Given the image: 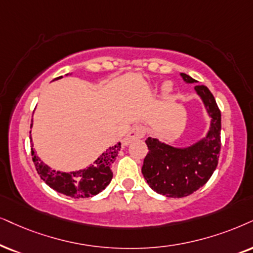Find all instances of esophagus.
<instances>
[{
  "instance_id": "34e87169",
  "label": "esophagus",
  "mask_w": 253,
  "mask_h": 253,
  "mask_svg": "<svg viewBox=\"0 0 253 253\" xmlns=\"http://www.w3.org/2000/svg\"><path fill=\"white\" fill-rule=\"evenodd\" d=\"M146 134V128L142 125H135V126L132 127V129L129 130V133L127 134L126 137H125L124 142L125 145H129L130 142L134 141V140H139L141 137L145 136Z\"/></svg>"
}]
</instances>
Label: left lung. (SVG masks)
Wrapping results in <instances>:
<instances>
[{"instance_id": "1", "label": "left lung", "mask_w": 253, "mask_h": 253, "mask_svg": "<svg viewBox=\"0 0 253 253\" xmlns=\"http://www.w3.org/2000/svg\"><path fill=\"white\" fill-rule=\"evenodd\" d=\"M187 83H196L190 76L181 73ZM211 117L210 130L203 140L188 148L175 147L148 137V154L142 165L147 183L156 193L167 197H184L200 189L211 177L218 165L220 150V111L209 88L195 86Z\"/></svg>"}]
</instances>
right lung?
I'll use <instances>...</instances> for the list:
<instances>
[{"label": "right lung", "mask_w": 253, "mask_h": 253, "mask_svg": "<svg viewBox=\"0 0 253 253\" xmlns=\"http://www.w3.org/2000/svg\"><path fill=\"white\" fill-rule=\"evenodd\" d=\"M62 77H58L59 79ZM33 123V121H31ZM33 126V124H31ZM31 133V132H30ZM31 147L33 143H31ZM121 148V143L106 149V152L101 154L94 161L93 165L83 170L62 172L52 170L50 167L41 161L34 148H31V156L36 167V170L42 180L49 185L50 188L58 191L60 194L71 196L73 198H85L94 196L104 190L110 184L113 177V172L111 170V166L116 160L118 152Z\"/></svg>", "instance_id": "right-lung-1"}]
</instances>
